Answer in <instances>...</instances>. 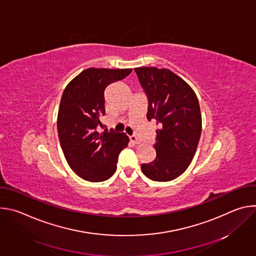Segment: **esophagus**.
I'll list each match as a JSON object with an SVG mask.
<instances>
[{
	"mask_svg": "<svg viewBox=\"0 0 256 256\" xmlns=\"http://www.w3.org/2000/svg\"><path fill=\"white\" fill-rule=\"evenodd\" d=\"M130 142H132V144H140V140H138V138L136 136H130Z\"/></svg>",
	"mask_w": 256,
	"mask_h": 256,
	"instance_id": "esophagus-1",
	"label": "esophagus"
}]
</instances>
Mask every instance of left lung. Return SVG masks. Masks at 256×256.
Returning <instances> with one entry per match:
<instances>
[{"instance_id": "8db88e82", "label": "left lung", "mask_w": 256, "mask_h": 256, "mask_svg": "<svg viewBox=\"0 0 256 256\" xmlns=\"http://www.w3.org/2000/svg\"><path fill=\"white\" fill-rule=\"evenodd\" d=\"M148 98L149 122L157 126L154 161L142 171L154 181H170L192 163L202 134V114L192 87L173 72L155 66L136 68Z\"/></svg>"}]
</instances>
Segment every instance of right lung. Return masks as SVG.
I'll return each mask as SVG.
<instances>
[{
	"mask_svg": "<svg viewBox=\"0 0 256 256\" xmlns=\"http://www.w3.org/2000/svg\"><path fill=\"white\" fill-rule=\"evenodd\" d=\"M132 68H90L66 87L58 114V134L64 158L81 178L100 182L110 178L118 155L130 142L124 132L112 130L99 134L105 116L104 91L108 85L124 79Z\"/></svg>",
	"mask_w": 256,
	"mask_h": 256,
	"instance_id": "add662e5",
	"label": "right lung"
}]
</instances>
